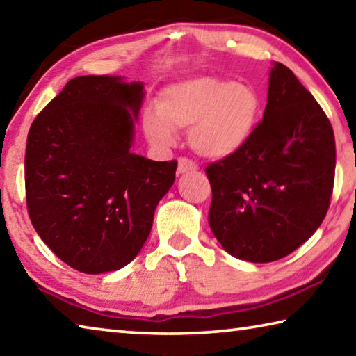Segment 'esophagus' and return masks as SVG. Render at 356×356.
<instances>
[{"label": "esophagus", "instance_id": "obj_1", "mask_svg": "<svg viewBox=\"0 0 356 356\" xmlns=\"http://www.w3.org/2000/svg\"><path fill=\"white\" fill-rule=\"evenodd\" d=\"M196 170H197V165L193 160L179 159V163H177L179 176H182V174H186V172H195Z\"/></svg>", "mask_w": 356, "mask_h": 356}]
</instances>
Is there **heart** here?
Instances as JSON below:
<instances>
[{"label":"heart","mask_w":356,"mask_h":356,"mask_svg":"<svg viewBox=\"0 0 356 356\" xmlns=\"http://www.w3.org/2000/svg\"><path fill=\"white\" fill-rule=\"evenodd\" d=\"M261 118V99L250 84L226 78L197 76L168 86L159 108L143 114V130L156 147H170L176 129H188L196 154L222 160L240 152L254 136Z\"/></svg>","instance_id":"heart-1"}]
</instances>
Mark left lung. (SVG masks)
I'll list each match as a JSON object with an SVG mask.
<instances>
[{
  "label": "left lung",
  "instance_id": "1",
  "mask_svg": "<svg viewBox=\"0 0 356 356\" xmlns=\"http://www.w3.org/2000/svg\"><path fill=\"white\" fill-rule=\"evenodd\" d=\"M334 168L327 114L291 69L273 63L254 136L236 155L206 168L213 236L242 261L264 264L291 254L322 225Z\"/></svg>",
  "mask_w": 356,
  "mask_h": 356
}]
</instances>
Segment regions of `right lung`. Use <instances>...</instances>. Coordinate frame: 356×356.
Wrapping results in <instances>:
<instances>
[{"instance_id":"obj_1","label":"right lung","mask_w":356,"mask_h":356,"mask_svg":"<svg viewBox=\"0 0 356 356\" xmlns=\"http://www.w3.org/2000/svg\"><path fill=\"white\" fill-rule=\"evenodd\" d=\"M144 84L86 75L65 84L28 134L26 206L44 243L88 275L136 257L177 161L131 152Z\"/></svg>"}]
</instances>
